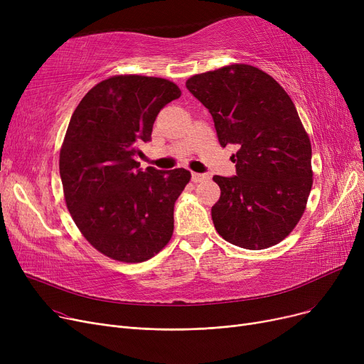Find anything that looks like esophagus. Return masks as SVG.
<instances>
[{"instance_id": "obj_1", "label": "esophagus", "mask_w": 364, "mask_h": 364, "mask_svg": "<svg viewBox=\"0 0 364 364\" xmlns=\"http://www.w3.org/2000/svg\"><path fill=\"white\" fill-rule=\"evenodd\" d=\"M208 176L206 174H200V172H192V181L193 183H200L203 180H206Z\"/></svg>"}]
</instances>
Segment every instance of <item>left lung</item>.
<instances>
[{"label":"left lung","instance_id":"8db88e82","mask_svg":"<svg viewBox=\"0 0 364 364\" xmlns=\"http://www.w3.org/2000/svg\"><path fill=\"white\" fill-rule=\"evenodd\" d=\"M209 110L221 147L235 144V177L214 176L221 196L211 215L223 239L265 250L288 236L313 186L311 143L296 107L269 73L230 65L188 78Z\"/></svg>","mask_w":364,"mask_h":364}]
</instances>
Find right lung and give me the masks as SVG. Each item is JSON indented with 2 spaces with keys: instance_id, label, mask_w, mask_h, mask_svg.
I'll return each mask as SVG.
<instances>
[{
  "instance_id": "right-lung-1",
  "label": "right lung",
  "mask_w": 364,
  "mask_h": 364,
  "mask_svg": "<svg viewBox=\"0 0 364 364\" xmlns=\"http://www.w3.org/2000/svg\"><path fill=\"white\" fill-rule=\"evenodd\" d=\"M181 95L168 80L119 75L92 87L76 106L60 150L69 213L84 237L109 258L141 262L174 230V203L190 180L184 168L144 171L137 144Z\"/></svg>"
}]
</instances>
